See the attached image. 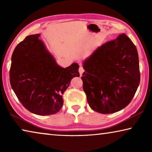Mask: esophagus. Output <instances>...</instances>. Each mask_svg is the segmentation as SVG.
Listing matches in <instances>:
<instances>
[{"instance_id": "1", "label": "esophagus", "mask_w": 152, "mask_h": 152, "mask_svg": "<svg viewBox=\"0 0 152 152\" xmlns=\"http://www.w3.org/2000/svg\"><path fill=\"white\" fill-rule=\"evenodd\" d=\"M78 70H79V73H80V76H82V74H83V72H84V70L83 67H82V66H80Z\"/></svg>"}]
</instances>
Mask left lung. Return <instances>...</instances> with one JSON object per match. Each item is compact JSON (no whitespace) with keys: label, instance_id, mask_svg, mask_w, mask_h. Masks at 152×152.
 Wrapping results in <instances>:
<instances>
[{"label":"left lung","instance_id":"obj_1","mask_svg":"<svg viewBox=\"0 0 152 152\" xmlns=\"http://www.w3.org/2000/svg\"><path fill=\"white\" fill-rule=\"evenodd\" d=\"M82 76L92 110L114 113L130 103L140 85L137 48L125 33L98 48L83 61Z\"/></svg>","mask_w":152,"mask_h":152}]
</instances>
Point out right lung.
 I'll return each instance as SVG.
<instances>
[{"label": "right lung", "instance_id": "obj_1", "mask_svg": "<svg viewBox=\"0 0 152 152\" xmlns=\"http://www.w3.org/2000/svg\"><path fill=\"white\" fill-rule=\"evenodd\" d=\"M39 37L40 34L27 36L15 48L10 83L25 109L43 116L61 109L63 94L71 80L80 74L77 63L65 68L59 66Z\"/></svg>", "mask_w": 152, "mask_h": 152}]
</instances>
